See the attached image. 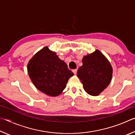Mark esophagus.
I'll use <instances>...</instances> for the list:
<instances>
[{
  "label": "esophagus",
  "mask_w": 135,
  "mask_h": 135,
  "mask_svg": "<svg viewBox=\"0 0 135 135\" xmlns=\"http://www.w3.org/2000/svg\"><path fill=\"white\" fill-rule=\"evenodd\" d=\"M72 71L73 72V73H74V74H76L77 73V69H74V70H73Z\"/></svg>",
  "instance_id": "obj_1"
}]
</instances>
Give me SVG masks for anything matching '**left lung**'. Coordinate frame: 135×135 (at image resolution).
I'll list each match as a JSON object with an SVG mask.
<instances>
[{
  "label": "left lung",
  "mask_w": 135,
  "mask_h": 135,
  "mask_svg": "<svg viewBox=\"0 0 135 135\" xmlns=\"http://www.w3.org/2000/svg\"><path fill=\"white\" fill-rule=\"evenodd\" d=\"M83 65L79 68L77 76L89 95L98 96L110 83L113 67L104 55L97 49L82 59Z\"/></svg>",
  "instance_id": "1"
}]
</instances>
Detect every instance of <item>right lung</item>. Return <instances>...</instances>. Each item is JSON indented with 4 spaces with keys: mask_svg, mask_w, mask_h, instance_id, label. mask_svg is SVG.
Instances as JSON below:
<instances>
[{
    "mask_svg": "<svg viewBox=\"0 0 135 135\" xmlns=\"http://www.w3.org/2000/svg\"><path fill=\"white\" fill-rule=\"evenodd\" d=\"M27 71L38 90L53 97L62 92L68 79L74 75L67 64L47 46L38 51L30 59Z\"/></svg>",
    "mask_w": 135,
    "mask_h": 135,
    "instance_id": "right-lung-1",
    "label": "right lung"
}]
</instances>
